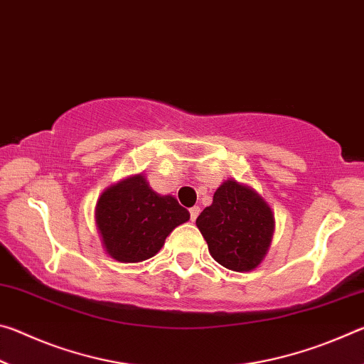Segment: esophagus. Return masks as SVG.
Listing matches in <instances>:
<instances>
[{"label": "esophagus", "mask_w": 364, "mask_h": 364, "mask_svg": "<svg viewBox=\"0 0 364 364\" xmlns=\"http://www.w3.org/2000/svg\"><path fill=\"white\" fill-rule=\"evenodd\" d=\"M199 213H200V208L197 205L189 208V215H191V220H193V221L197 218V215H199Z\"/></svg>", "instance_id": "obj_1"}]
</instances>
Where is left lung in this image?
Listing matches in <instances>:
<instances>
[{
	"instance_id": "1",
	"label": "left lung",
	"mask_w": 364,
	"mask_h": 364,
	"mask_svg": "<svg viewBox=\"0 0 364 364\" xmlns=\"http://www.w3.org/2000/svg\"><path fill=\"white\" fill-rule=\"evenodd\" d=\"M196 225L220 264L232 271H250L267 254L274 218L255 191L228 180L215 191L212 205L202 210Z\"/></svg>"
}]
</instances>
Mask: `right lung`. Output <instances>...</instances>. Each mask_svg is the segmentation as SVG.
Listing matches in <instances>:
<instances>
[{
    "label": "right lung",
    "instance_id": "add662e5",
    "mask_svg": "<svg viewBox=\"0 0 364 364\" xmlns=\"http://www.w3.org/2000/svg\"><path fill=\"white\" fill-rule=\"evenodd\" d=\"M189 212L171 196L152 191L143 175L107 188L96 205V225L107 254L123 263L147 260Z\"/></svg>",
    "mask_w": 364,
    "mask_h": 364
}]
</instances>
